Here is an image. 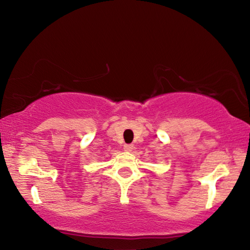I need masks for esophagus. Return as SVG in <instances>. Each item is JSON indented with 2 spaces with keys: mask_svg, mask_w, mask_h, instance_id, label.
Returning <instances> with one entry per match:
<instances>
[{
  "mask_svg": "<svg viewBox=\"0 0 250 250\" xmlns=\"http://www.w3.org/2000/svg\"><path fill=\"white\" fill-rule=\"evenodd\" d=\"M133 148H134V145H133V144H125V145L124 146V149H125V151H132V150H133Z\"/></svg>",
  "mask_w": 250,
  "mask_h": 250,
  "instance_id": "1",
  "label": "esophagus"
}]
</instances>
